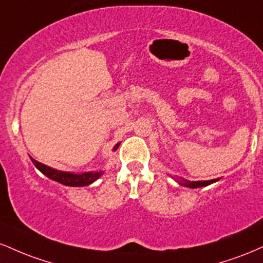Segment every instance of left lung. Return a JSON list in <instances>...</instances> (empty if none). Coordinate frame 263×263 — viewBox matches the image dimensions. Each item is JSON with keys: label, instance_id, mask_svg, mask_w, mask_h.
Wrapping results in <instances>:
<instances>
[{"label": "left lung", "instance_id": "8db88e82", "mask_svg": "<svg viewBox=\"0 0 263 263\" xmlns=\"http://www.w3.org/2000/svg\"><path fill=\"white\" fill-rule=\"evenodd\" d=\"M176 182L179 184V185H184V186H188V188H201V186H206V185H210V184L218 182L219 178H216V179H211V180H197V182H190V180H185L184 178H173Z\"/></svg>", "mask_w": 263, "mask_h": 263}]
</instances>
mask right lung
Returning <instances> with one entry per match:
<instances>
[{
    "mask_svg": "<svg viewBox=\"0 0 263 263\" xmlns=\"http://www.w3.org/2000/svg\"><path fill=\"white\" fill-rule=\"evenodd\" d=\"M120 143H117L114 147L112 151H116L119 148ZM31 161L33 164L35 165V168L39 172L44 174L45 177H48L49 179L54 180V182H58L63 185L66 186H86L92 184L95 180H98L104 171H96V172H84V173H73V172H63L54 170L52 167H48V165L43 164V163L35 161L34 158L31 157Z\"/></svg>",
    "mask_w": 263,
    "mask_h": 263,
    "instance_id": "1",
    "label": "right lung"
}]
</instances>
